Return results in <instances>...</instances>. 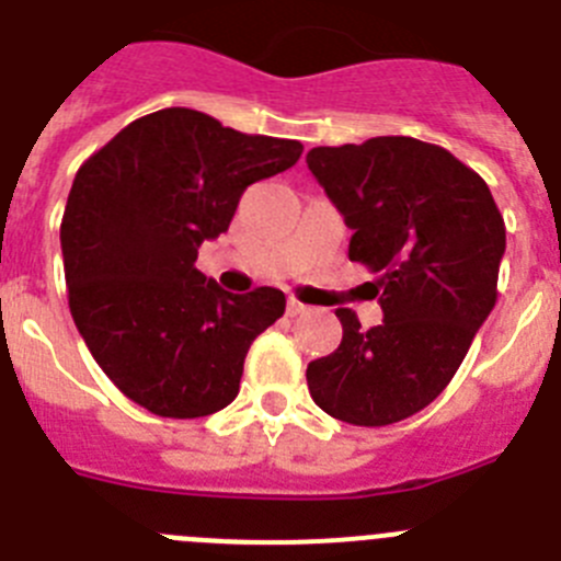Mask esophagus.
<instances>
[{
	"instance_id": "obj_1",
	"label": "esophagus",
	"mask_w": 561,
	"mask_h": 561,
	"mask_svg": "<svg viewBox=\"0 0 561 561\" xmlns=\"http://www.w3.org/2000/svg\"><path fill=\"white\" fill-rule=\"evenodd\" d=\"M310 310H312V307H310V305H305V301H298L296 296L287 298V316H290V318L305 316V312H310Z\"/></svg>"
}]
</instances>
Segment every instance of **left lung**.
Segmentation results:
<instances>
[{
  "instance_id": "8db88e82",
  "label": "left lung",
  "mask_w": 561,
  "mask_h": 561,
  "mask_svg": "<svg viewBox=\"0 0 561 561\" xmlns=\"http://www.w3.org/2000/svg\"><path fill=\"white\" fill-rule=\"evenodd\" d=\"M307 165L354 229L348 256L379 274L385 312L365 332L337 310L343 340L307 365L310 396L337 421L390 426L446 390L493 312L504 216L473 169L404 135L318 146Z\"/></svg>"
}]
</instances>
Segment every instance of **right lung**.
Wrapping results in <instances>:
<instances>
[{"mask_svg":"<svg viewBox=\"0 0 561 561\" xmlns=\"http://www.w3.org/2000/svg\"><path fill=\"white\" fill-rule=\"evenodd\" d=\"M301 151L165 107L82 162L60 224L68 307L129 401L180 421L232 404L251 343L285 316V293L221 290L196 268L198 245L227 232L245 187Z\"/></svg>","mask_w":561,"mask_h":561,"instance_id":"right-lung-1","label":"right lung"}]
</instances>
